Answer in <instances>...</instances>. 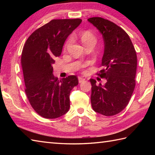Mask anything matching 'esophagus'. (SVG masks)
Returning <instances> with one entry per match:
<instances>
[{"instance_id": "obj_1", "label": "esophagus", "mask_w": 155, "mask_h": 155, "mask_svg": "<svg viewBox=\"0 0 155 155\" xmlns=\"http://www.w3.org/2000/svg\"><path fill=\"white\" fill-rule=\"evenodd\" d=\"M84 81H85V78L81 77H78V83H83V82H84Z\"/></svg>"}]
</instances>
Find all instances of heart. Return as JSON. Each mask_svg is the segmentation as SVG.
Returning a JSON list of instances; mask_svg holds the SVG:
<instances>
[{
    "instance_id": "1",
    "label": "heart",
    "mask_w": 155,
    "mask_h": 155,
    "mask_svg": "<svg viewBox=\"0 0 155 155\" xmlns=\"http://www.w3.org/2000/svg\"><path fill=\"white\" fill-rule=\"evenodd\" d=\"M81 38L83 44L87 43V42H95V41H96V38H95L94 36L89 32H84V33L82 35ZM71 39H69V40L67 42V43H66L65 47H67V46L71 43Z\"/></svg>"
}]
</instances>
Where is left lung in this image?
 I'll list each match as a JSON object with an SVG mask.
<instances>
[{
	"label": "left lung",
	"instance_id": "obj_1",
	"mask_svg": "<svg viewBox=\"0 0 155 155\" xmlns=\"http://www.w3.org/2000/svg\"><path fill=\"white\" fill-rule=\"evenodd\" d=\"M103 35L104 49L98 74L106 78L104 85L91 83V101L97 113L113 116L127 106L135 87L137 53L129 36L114 22L101 17L88 19Z\"/></svg>",
	"mask_w": 155,
	"mask_h": 155
}]
</instances>
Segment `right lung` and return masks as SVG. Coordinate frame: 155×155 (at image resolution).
I'll list each match as a JSON object with an SVG mask.
<instances>
[{
    "mask_svg": "<svg viewBox=\"0 0 155 155\" xmlns=\"http://www.w3.org/2000/svg\"><path fill=\"white\" fill-rule=\"evenodd\" d=\"M81 22L79 18L52 20L32 32L23 47L25 93L32 107L45 118L60 117L70 108L69 96L78 80L75 75L58 80L52 74V64L61 54L66 39Z\"/></svg>",
    "mask_w": 155,
    "mask_h": 155,
    "instance_id": "1",
    "label": "right lung"
}]
</instances>
